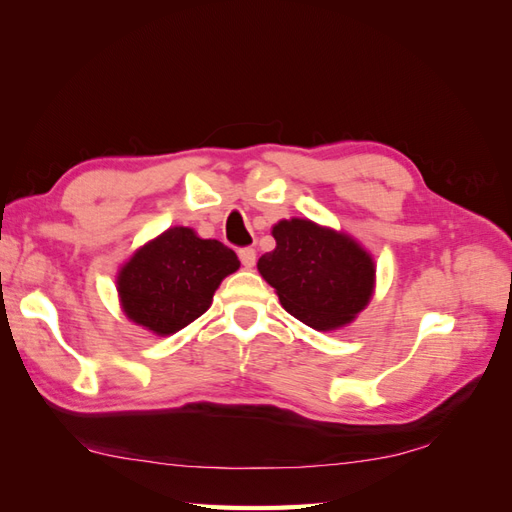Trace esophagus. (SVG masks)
Wrapping results in <instances>:
<instances>
[{"label":"esophagus","instance_id":"obj_1","mask_svg":"<svg viewBox=\"0 0 512 512\" xmlns=\"http://www.w3.org/2000/svg\"><path fill=\"white\" fill-rule=\"evenodd\" d=\"M238 258H240V263L245 265V267H254V263H256V249L242 247V249H238Z\"/></svg>","mask_w":512,"mask_h":512}]
</instances>
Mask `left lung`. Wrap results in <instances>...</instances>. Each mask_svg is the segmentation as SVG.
<instances>
[{"mask_svg":"<svg viewBox=\"0 0 512 512\" xmlns=\"http://www.w3.org/2000/svg\"><path fill=\"white\" fill-rule=\"evenodd\" d=\"M272 236L276 249L261 256L258 272L292 317L330 330L348 324L369 303L375 267L355 240L299 218L279 222Z\"/></svg>","mask_w":512,"mask_h":512,"instance_id":"left-lung-1","label":"left lung"}]
</instances>
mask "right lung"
Here are the masks:
<instances>
[{
	"label": "right lung",
	"instance_id": "right-lung-1",
	"mask_svg": "<svg viewBox=\"0 0 512 512\" xmlns=\"http://www.w3.org/2000/svg\"><path fill=\"white\" fill-rule=\"evenodd\" d=\"M238 267L236 251L227 245L173 227L125 263L119 274L123 310L134 324L173 335L204 315L220 281Z\"/></svg>",
	"mask_w": 512,
	"mask_h": 512
}]
</instances>
